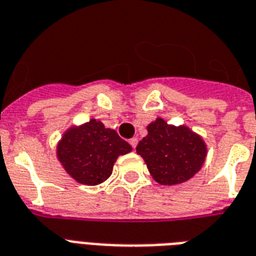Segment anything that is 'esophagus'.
<instances>
[{
    "label": "esophagus",
    "mask_w": 256,
    "mask_h": 256,
    "mask_svg": "<svg viewBox=\"0 0 256 256\" xmlns=\"http://www.w3.org/2000/svg\"><path fill=\"white\" fill-rule=\"evenodd\" d=\"M138 138H130V144L132 146V148H136V146H138Z\"/></svg>",
    "instance_id": "esophagus-1"
}]
</instances>
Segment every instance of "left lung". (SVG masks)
Listing matches in <instances>:
<instances>
[{"mask_svg":"<svg viewBox=\"0 0 256 256\" xmlns=\"http://www.w3.org/2000/svg\"><path fill=\"white\" fill-rule=\"evenodd\" d=\"M146 130L148 134L138 142L136 150L158 183H183L202 168L207 150L200 136L191 130L168 126L163 118H156Z\"/></svg>","mask_w":256,"mask_h":256,"instance_id":"1","label":"left lung"}]
</instances>
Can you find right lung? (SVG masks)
I'll return each mask as SVG.
<instances>
[{
	"instance_id": "obj_1",
	"label": "right lung",
	"mask_w": 256,
	"mask_h": 256,
	"mask_svg": "<svg viewBox=\"0 0 256 256\" xmlns=\"http://www.w3.org/2000/svg\"><path fill=\"white\" fill-rule=\"evenodd\" d=\"M130 150L116 130L106 128L101 122L90 120L64 134L57 146V156L73 179L86 186H96L110 178L116 159Z\"/></svg>"
}]
</instances>
